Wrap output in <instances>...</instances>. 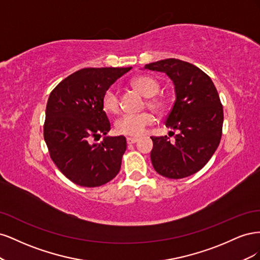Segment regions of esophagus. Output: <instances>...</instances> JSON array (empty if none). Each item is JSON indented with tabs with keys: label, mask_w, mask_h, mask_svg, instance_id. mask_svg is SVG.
I'll return each instance as SVG.
<instances>
[{
	"label": "esophagus",
	"mask_w": 260,
	"mask_h": 260,
	"mask_svg": "<svg viewBox=\"0 0 260 260\" xmlns=\"http://www.w3.org/2000/svg\"><path fill=\"white\" fill-rule=\"evenodd\" d=\"M139 141L138 138H127V143L128 144H135Z\"/></svg>",
	"instance_id": "1"
}]
</instances>
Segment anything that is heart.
Listing matches in <instances>:
<instances>
[{"label": "heart", "instance_id": "heart-1", "mask_svg": "<svg viewBox=\"0 0 260 260\" xmlns=\"http://www.w3.org/2000/svg\"><path fill=\"white\" fill-rule=\"evenodd\" d=\"M131 85L142 95L146 96V106L157 114H162L168 108V100L162 96H155L159 91L160 84L151 76H139L131 80ZM102 106L104 111L111 114H117L120 109L119 98L113 88L104 92L102 99ZM154 122L151 113L143 112L139 114H123L115 122V129L118 133L130 137H139L143 135L145 129Z\"/></svg>", "mask_w": 260, "mask_h": 260}]
</instances>
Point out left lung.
Here are the masks:
<instances>
[{
    "label": "left lung",
    "mask_w": 260,
    "mask_h": 260,
    "mask_svg": "<svg viewBox=\"0 0 260 260\" xmlns=\"http://www.w3.org/2000/svg\"><path fill=\"white\" fill-rule=\"evenodd\" d=\"M145 68L167 74L176 91L165 123L179 132L174 141L167 136L151 137L154 169L169 179L194 175L214 155L222 135L223 109L216 86L199 67L180 59H162Z\"/></svg>",
    "instance_id": "obj_1"
}]
</instances>
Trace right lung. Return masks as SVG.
I'll return each mask as SVG.
<instances>
[{"label": "right lung", "mask_w": 260, "mask_h": 260, "mask_svg": "<svg viewBox=\"0 0 260 260\" xmlns=\"http://www.w3.org/2000/svg\"><path fill=\"white\" fill-rule=\"evenodd\" d=\"M127 68H83L60 81L50 94L43 135L52 160L72 182L95 187L120 170L127 141L122 136L93 141L111 130L102 106L104 92Z\"/></svg>", "instance_id": "1"}]
</instances>
